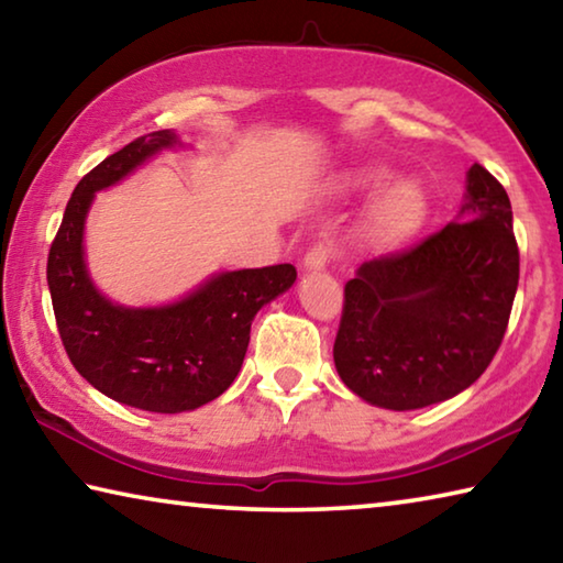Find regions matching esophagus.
<instances>
[{
  "label": "esophagus",
  "instance_id": "esophagus-1",
  "mask_svg": "<svg viewBox=\"0 0 563 563\" xmlns=\"http://www.w3.org/2000/svg\"><path fill=\"white\" fill-rule=\"evenodd\" d=\"M332 255H335V251H332L330 243H316L310 247L308 253H305L302 258V268L308 273H316V271H322L325 265L332 261Z\"/></svg>",
  "mask_w": 563,
  "mask_h": 563
}]
</instances>
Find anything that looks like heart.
I'll list each match as a JSON object with an SVG mask.
<instances>
[{
  "mask_svg": "<svg viewBox=\"0 0 563 563\" xmlns=\"http://www.w3.org/2000/svg\"><path fill=\"white\" fill-rule=\"evenodd\" d=\"M393 178L387 168H369L360 174L357 186L365 190L383 188ZM427 213V196L415 180H399L389 186L383 196L377 198L375 206L369 208L365 233L373 243H393L412 233L415 228L424 221Z\"/></svg>",
  "mask_w": 563,
  "mask_h": 563,
  "instance_id": "obj_1",
  "label": "heart"
}]
</instances>
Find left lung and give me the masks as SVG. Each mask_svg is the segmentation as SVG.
<instances>
[{
    "instance_id": "obj_1",
    "label": "left lung",
    "mask_w": 563,
    "mask_h": 563,
    "mask_svg": "<svg viewBox=\"0 0 563 563\" xmlns=\"http://www.w3.org/2000/svg\"><path fill=\"white\" fill-rule=\"evenodd\" d=\"M517 285L509 196L474 164L456 221L345 283L332 347L342 383L397 412L460 395L497 355Z\"/></svg>"
}]
</instances>
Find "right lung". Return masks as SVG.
I'll use <instances>...</instances> for the list:
<instances>
[{
	"mask_svg": "<svg viewBox=\"0 0 563 563\" xmlns=\"http://www.w3.org/2000/svg\"><path fill=\"white\" fill-rule=\"evenodd\" d=\"M174 144V131L146 133L91 168L66 203L46 261L56 328L76 373L121 405L161 415L223 395L241 373L255 312L298 278L290 263L221 273L164 308H121L93 288L81 247L93 194Z\"/></svg>",
	"mask_w": 563,
	"mask_h": 563,
	"instance_id": "1",
	"label": "right lung"
}]
</instances>
